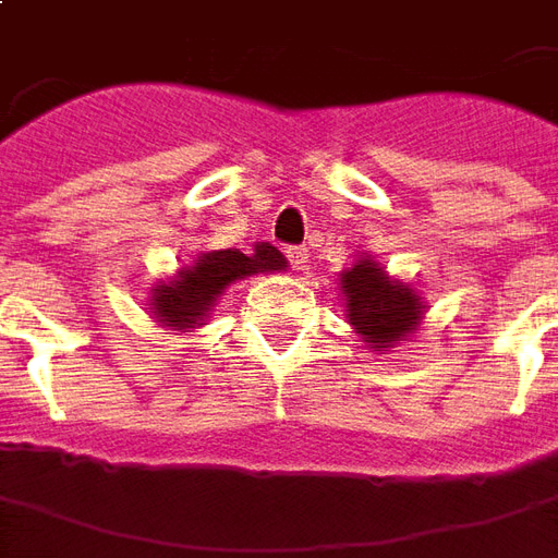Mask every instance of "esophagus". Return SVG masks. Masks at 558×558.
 Listing matches in <instances>:
<instances>
[{"instance_id":"obj_1","label":"esophagus","mask_w":558,"mask_h":558,"mask_svg":"<svg viewBox=\"0 0 558 558\" xmlns=\"http://www.w3.org/2000/svg\"><path fill=\"white\" fill-rule=\"evenodd\" d=\"M287 259H290V266L295 268V271H302L304 263H307V247H302V244L287 247Z\"/></svg>"}]
</instances>
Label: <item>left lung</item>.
I'll list each match as a JSON object with an SVG mask.
<instances>
[{
    "label": "left lung",
    "mask_w": 558,
    "mask_h": 558,
    "mask_svg": "<svg viewBox=\"0 0 558 558\" xmlns=\"http://www.w3.org/2000/svg\"><path fill=\"white\" fill-rule=\"evenodd\" d=\"M340 287L347 295V316L371 350H388L418 326V295L398 280H388L374 259H359V266L343 271Z\"/></svg>",
    "instance_id": "1"
}]
</instances>
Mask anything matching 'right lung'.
<instances>
[{
	"mask_svg": "<svg viewBox=\"0 0 558 558\" xmlns=\"http://www.w3.org/2000/svg\"><path fill=\"white\" fill-rule=\"evenodd\" d=\"M287 268V259L278 247L268 242L256 244L254 254L242 251H208L196 256L194 266L179 271V278L170 280V287H160L151 295L155 314L170 328L203 326V319L211 311V304L232 280L247 278L256 271H278Z\"/></svg>",
	"mask_w": 558,
	"mask_h": 558,
	"instance_id": "add662e5",
	"label": "right lung"
}]
</instances>
